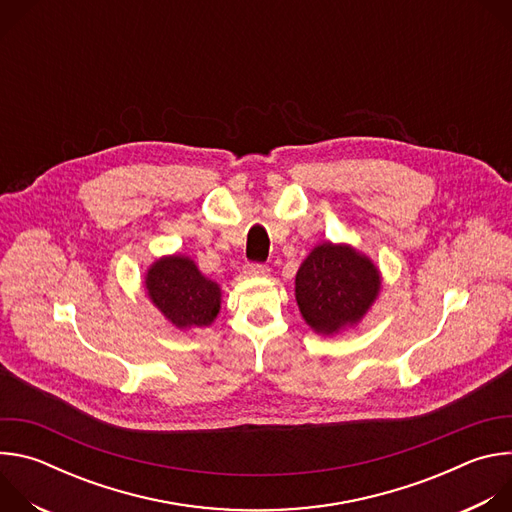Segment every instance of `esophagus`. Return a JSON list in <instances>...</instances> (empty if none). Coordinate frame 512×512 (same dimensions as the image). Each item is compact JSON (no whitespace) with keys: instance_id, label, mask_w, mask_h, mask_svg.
<instances>
[{"instance_id":"esophagus-1","label":"esophagus","mask_w":512,"mask_h":512,"mask_svg":"<svg viewBox=\"0 0 512 512\" xmlns=\"http://www.w3.org/2000/svg\"><path fill=\"white\" fill-rule=\"evenodd\" d=\"M245 273L249 277H267L269 275V267L263 263H251L245 267Z\"/></svg>"}]
</instances>
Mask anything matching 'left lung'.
<instances>
[{"label": "left lung", "instance_id": "obj_1", "mask_svg": "<svg viewBox=\"0 0 512 512\" xmlns=\"http://www.w3.org/2000/svg\"><path fill=\"white\" fill-rule=\"evenodd\" d=\"M381 291L375 263L350 245L330 241L312 249L296 275V300L318 334H338L358 324Z\"/></svg>", "mask_w": 512, "mask_h": 512}]
</instances>
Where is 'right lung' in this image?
<instances>
[{
	"mask_svg": "<svg viewBox=\"0 0 512 512\" xmlns=\"http://www.w3.org/2000/svg\"><path fill=\"white\" fill-rule=\"evenodd\" d=\"M145 289L152 304L180 330L210 326L221 310V287L204 277L186 255H168L150 265Z\"/></svg>",
	"mask_w": 512,
	"mask_h": 512,
	"instance_id": "add662e5",
	"label": "right lung"
}]
</instances>
